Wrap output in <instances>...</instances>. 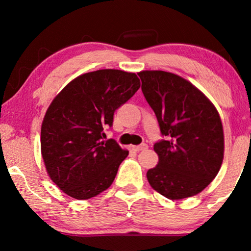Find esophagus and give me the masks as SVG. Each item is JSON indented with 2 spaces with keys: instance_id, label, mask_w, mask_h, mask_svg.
<instances>
[{
  "instance_id": "34e87169",
  "label": "esophagus",
  "mask_w": 251,
  "mask_h": 251,
  "mask_svg": "<svg viewBox=\"0 0 251 251\" xmlns=\"http://www.w3.org/2000/svg\"><path fill=\"white\" fill-rule=\"evenodd\" d=\"M147 146L146 144H142V145H137V146H132V150L133 151H137V152H139V151H144V150H147Z\"/></svg>"
}]
</instances>
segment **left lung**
<instances>
[{
  "mask_svg": "<svg viewBox=\"0 0 251 251\" xmlns=\"http://www.w3.org/2000/svg\"><path fill=\"white\" fill-rule=\"evenodd\" d=\"M138 75L166 137L154 144L159 163L147 171V180L170 200L197 195L217 176L224 159L221 116L185 78L163 71H143Z\"/></svg>",
  "mask_w": 251,
  "mask_h": 251,
  "instance_id": "left-lung-1",
  "label": "left lung"
}]
</instances>
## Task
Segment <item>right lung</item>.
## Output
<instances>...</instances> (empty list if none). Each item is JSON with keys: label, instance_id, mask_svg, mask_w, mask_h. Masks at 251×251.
<instances>
[{"label": "right lung", "instance_id": "obj_1", "mask_svg": "<svg viewBox=\"0 0 251 251\" xmlns=\"http://www.w3.org/2000/svg\"><path fill=\"white\" fill-rule=\"evenodd\" d=\"M139 87L135 73L99 70L74 78L54 97L41 126V153L64 193L88 200L111 186L129 152L102 139L104 129Z\"/></svg>", "mask_w": 251, "mask_h": 251}]
</instances>
